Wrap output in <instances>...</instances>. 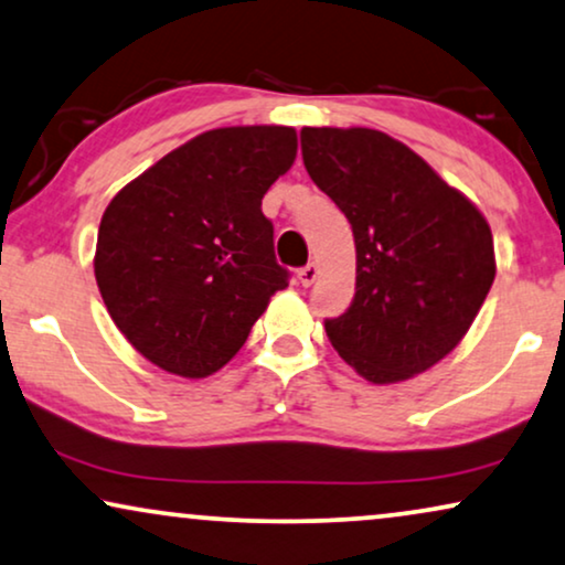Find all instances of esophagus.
Listing matches in <instances>:
<instances>
[{
  "label": "esophagus",
  "instance_id": "34e87169",
  "mask_svg": "<svg viewBox=\"0 0 565 565\" xmlns=\"http://www.w3.org/2000/svg\"><path fill=\"white\" fill-rule=\"evenodd\" d=\"M318 274H320L318 266H315V263H307V266L297 270V278L302 287H310V284H315V278H318Z\"/></svg>",
  "mask_w": 565,
  "mask_h": 565
}]
</instances>
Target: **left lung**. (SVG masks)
Masks as SVG:
<instances>
[{"instance_id": "1", "label": "left lung", "mask_w": 565, "mask_h": 565, "mask_svg": "<svg viewBox=\"0 0 565 565\" xmlns=\"http://www.w3.org/2000/svg\"><path fill=\"white\" fill-rule=\"evenodd\" d=\"M305 168L353 230L356 295L326 333L372 385L431 370L495 276L486 216L428 162L374 129H302Z\"/></svg>"}]
</instances>
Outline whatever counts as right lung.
<instances>
[{"label": "right lung", "instance_id": "obj_1", "mask_svg": "<svg viewBox=\"0 0 565 565\" xmlns=\"http://www.w3.org/2000/svg\"><path fill=\"white\" fill-rule=\"evenodd\" d=\"M295 157L289 126H230L172 149L113 195L97 230V289L160 370L188 380L222 370L289 287L260 201Z\"/></svg>", "mask_w": 565, "mask_h": 565}]
</instances>
